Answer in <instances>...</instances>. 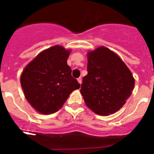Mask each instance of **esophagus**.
Here are the masks:
<instances>
[{
  "label": "esophagus",
  "mask_w": 154,
  "mask_h": 154,
  "mask_svg": "<svg viewBox=\"0 0 154 154\" xmlns=\"http://www.w3.org/2000/svg\"><path fill=\"white\" fill-rule=\"evenodd\" d=\"M77 80H78L79 83L80 85H81L82 82V77H79V78H78V79H77Z\"/></svg>",
  "instance_id": "obj_1"
}]
</instances>
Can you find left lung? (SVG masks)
<instances>
[{
	"label": "left lung",
	"instance_id": "left-lung-1",
	"mask_svg": "<svg viewBox=\"0 0 154 154\" xmlns=\"http://www.w3.org/2000/svg\"><path fill=\"white\" fill-rule=\"evenodd\" d=\"M87 55L88 74L80 89L85 104L100 116L117 112L134 88L131 72L116 53L103 46Z\"/></svg>",
	"mask_w": 154,
	"mask_h": 154
}]
</instances>
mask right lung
Masks as SVG:
<instances>
[{
    "label": "right lung",
    "instance_id": "1",
    "mask_svg": "<svg viewBox=\"0 0 154 154\" xmlns=\"http://www.w3.org/2000/svg\"><path fill=\"white\" fill-rule=\"evenodd\" d=\"M69 50L55 45L42 51L24 68L21 85L31 106L42 114H51L63 106L80 84L67 65Z\"/></svg>",
    "mask_w": 154,
    "mask_h": 154
}]
</instances>
